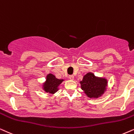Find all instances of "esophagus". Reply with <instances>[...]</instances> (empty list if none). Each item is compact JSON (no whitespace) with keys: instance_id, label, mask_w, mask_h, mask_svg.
<instances>
[{"instance_id":"1","label":"esophagus","mask_w":134,"mask_h":134,"mask_svg":"<svg viewBox=\"0 0 134 134\" xmlns=\"http://www.w3.org/2000/svg\"><path fill=\"white\" fill-rule=\"evenodd\" d=\"M69 79H70V80H73L74 79V76L72 75H69Z\"/></svg>"}]
</instances>
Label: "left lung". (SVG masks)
<instances>
[{
	"label": "left lung",
	"mask_w": 134,
	"mask_h": 134,
	"mask_svg": "<svg viewBox=\"0 0 134 134\" xmlns=\"http://www.w3.org/2000/svg\"><path fill=\"white\" fill-rule=\"evenodd\" d=\"M107 80L96 76L93 73L89 72L83 76L81 88L90 98H98L102 96L107 86Z\"/></svg>",
	"instance_id": "obj_1"
}]
</instances>
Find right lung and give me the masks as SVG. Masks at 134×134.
I'll list each match as a JSON object with an SVG mask.
<instances>
[{
	"label": "right lung",
	"instance_id": "add662e5",
	"mask_svg": "<svg viewBox=\"0 0 134 134\" xmlns=\"http://www.w3.org/2000/svg\"><path fill=\"white\" fill-rule=\"evenodd\" d=\"M62 79H58L54 75L49 74L46 77V81L43 84L42 88L44 91L49 94H54L59 90V86L62 82Z\"/></svg>",
	"mask_w": 134,
	"mask_h": 134
}]
</instances>
